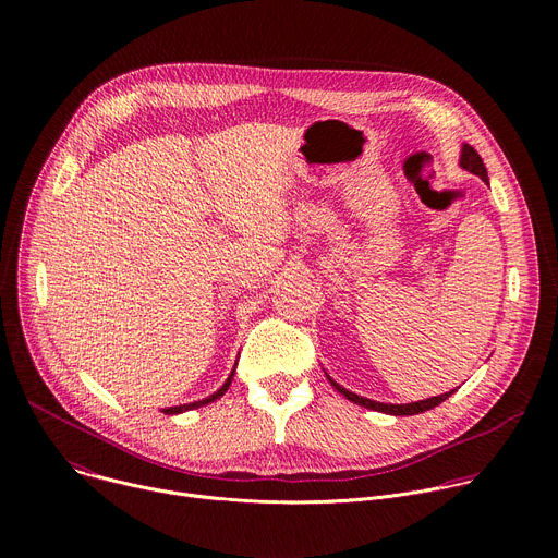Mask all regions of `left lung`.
Instances as JSON below:
<instances>
[{"instance_id": "8db88e82", "label": "left lung", "mask_w": 558, "mask_h": 558, "mask_svg": "<svg viewBox=\"0 0 558 558\" xmlns=\"http://www.w3.org/2000/svg\"><path fill=\"white\" fill-rule=\"evenodd\" d=\"M459 166H461L463 170L472 172L474 177H480L482 181H488V172H486V166H484V161H482V156L476 154V149H474L472 145H463V149H461V161H459ZM327 377H329V375H327ZM329 381H331V386H333V388H336L340 395H344L347 400H351L353 404H357V407H364V409H371V411L388 413V415H417V413L430 411V409L439 407L441 402H446L448 397L454 392V390H450V392H444V395L430 397V400H422V402H413V404H381V402H373V400H366V397H360V395H355V392H351V390L342 388V386H340L338 381H333L331 377H329Z\"/></svg>"}]
</instances>
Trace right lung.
Here are the masks:
<instances>
[{
    "instance_id": "right-lung-1",
    "label": "right lung",
    "mask_w": 558,
    "mask_h": 558,
    "mask_svg": "<svg viewBox=\"0 0 558 558\" xmlns=\"http://www.w3.org/2000/svg\"><path fill=\"white\" fill-rule=\"evenodd\" d=\"M231 377H233V371H231V375L227 377V381L220 386V390H216L214 395H209L207 400H201V402H194V404H183V407H172V409H166L163 413H166V415H177V413H185V411H192V409H198V407H205V404H209V402L218 400V397H220V395H225V390L229 388V384H231Z\"/></svg>"
}]
</instances>
